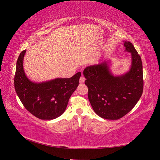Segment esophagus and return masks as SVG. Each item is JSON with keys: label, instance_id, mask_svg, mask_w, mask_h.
I'll use <instances>...</instances> for the list:
<instances>
[{"label": "esophagus", "instance_id": "esophagus-1", "mask_svg": "<svg viewBox=\"0 0 160 160\" xmlns=\"http://www.w3.org/2000/svg\"><path fill=\"white\" fill-rule=\"evenodd\" d=\"M84 81H85V78H84L83 76H82L80 78V83L83 84L84 82Z\"/></svg>", "mask_w": 160, "mask_h": 160}]
</instances>
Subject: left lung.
Returning <instances> with one entry per match:
<instances>
[{
	"instance_id": "left-lung-1",
	"label": "left lung",
	"mask_w": 160,
	"mask_h": 160,
	"mask_svg": "<svg viewBox=\"0 0 160 160\" xmlns=\"http://www.w3.org/2000/svg\"><path fill=\"white\" fill-rule=\"evenodd\" d=\"M126 50L131 54L128 72L114 76L108 61L86 67L83 74L88 87V98L93 111L107 120H118L132 110L143 92V70L141 58L130 42L124 41Z\"/></svg>"
}]
</instances>
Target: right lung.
<instances>
[{"label": "right lung", "instance_id": "obj_1", "mask_svg": "<svg viewBox=\"0 0 160 160\" xmlns=\"http://www.w3.org/2000/svg\"><path fill=\"white\" fill-rule=\"evenodd\" d=\"M26 52L20 53L16 62L14 87L25 108L41 120H53L65 111L71 95L79 84L81 73L70 78H56L40 83L33 82L27 77L23 69Z\"/></svg>", "mask_w": 160, "mask_h": 160}]
</instances>
